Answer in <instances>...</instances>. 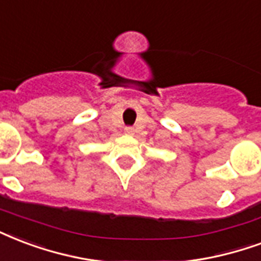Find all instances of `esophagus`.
<instances>
[{
  "label": "esophagus",
  "instance_id": "1",
  "mask_svg": "<svg viewBox=\"0 0 261 261\" xmlns=\"http://www.w3.org/2000/svg\"><path fill=\"white\" fill-rule=\"evenodd\" d=\"M133 132H135V130H133V128H130V126H126V128H125V133H126V135H133Z\"/></svg>",
  "mask_w": 261,
  "mask_h": 261
}]
</instances>
